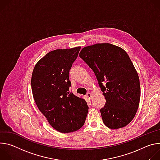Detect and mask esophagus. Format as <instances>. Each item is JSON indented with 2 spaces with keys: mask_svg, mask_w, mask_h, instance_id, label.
I'll list each match as a JSON object with an SVG mask.
<instances>
[{
  "mask_svg": "<svg viewBox=\"0 0 160 160\" xmlns=\"http://www.w3.org/2000/svg\"><path fill=\"white\" fill-rule=\"evenodd\" d=\"M86 97H87V98H88L89 99H91V98H92V94L88 92V93L86 95Z\"/></svg>",
  "mask_w": 160,
  "mask_h": 160,
  "instance_id": "esophagus-1",
  "label": "esophagus"
}]
</instances>
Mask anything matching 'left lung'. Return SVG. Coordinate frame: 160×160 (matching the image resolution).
Returning a JSON list of instances; mask_svg holds the SVG:
<instances>
[{
	"label": "left lung",
	"mask_w": 160,
	"mask_h": 160,
	"mask_svg": "<svg viewBox=\"0 0 160 160\" xmlns=\"http://www.w3.org/2000/svg\"><path fill=\"white\" fill-rule=\"evenodd\" d=\"M79 56L93 70L105 97L101 109L104 125L111 129L127 126L135 115L141 96L139 78L127 53L103 43L83 48Z\"/></svg>",
	"instance_id": "1"
}]
</instances>
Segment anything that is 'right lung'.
<instances>
[{
	"label": "right lung",
	"instance_id": "add662e5",
	"mask_svg": "<svg viewBox=\"0 0 160 160\" xmlns=\"http://www.w3.org/2000/svg\"><path fill=\"white\" fill-rule=\"evenodd\" d=\"M80 47L49 52L36 64L31 85L35 102L49 124L61 133L73 132L84 124L86 101L69 90V73Z\"/></svg>",
	"mask_w": 160,
	"mask_h": 160
}]
</instances>
